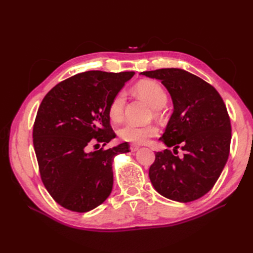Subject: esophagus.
<instances>
[{
    "instance_id": "1",
    "label": "esophagus",
    "mask_w": 253,
    "mask_h": 253,
    "mask_svg": "<svg viewBox=\"0 0 253 253\" xmlns=\"http://www.w3.org/2000/svg\"><path fill=\"white\" fill-rule=\"evenodd\" d=\"M138 149H139V147H138V145H136V144H131V145H129V150H131L132 152H135V151H137Z\"/></svg>"
}]
</instances>
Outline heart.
<instances>
[{"instance_id": "heart-1", "label": "heart", "mask_w": 253, "mask_h": 253, "mask_svg": "<svg viewBox=\"0 0 253 253\" xmlns=\"http://www.w3.org/2000/svg\"><path fill=\"white\" fill-rule=\"evenodd\" d=\"M134 91L143 100L147 101L153 109H162L168 101V95L165 88L159 83L152 80H143L136 84ZM126 104V96L124 93H118L109 105V117L114 122H119L124 117ZM158 128L155 125L138 126L135 124H126L122 126L118 135L122 140L132 143H145L150 138L156 136Z\"/></svg>"}]
</instances>
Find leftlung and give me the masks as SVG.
Listing matches in <instances>:
<instances>
[{
	"label": "left lung",
	"mask_w": 253,
	"mask_h": 253,
	"mask_svg": "<svg viewBox=\"0 0 253 253\" xmlns=\"http://www.w3.org/2000/svg\"><path fill=\"white\" fill-rule=\"evenodd\" d=\"M155 78L169 90L174 112L162 139L178 148L155 153L150 180L159 194L189 203L198 200L215 185L230 152L231 124L225 102L211 84L179 68L140 73Z\"/></svg>",
	"instance_id": "obj_1"
}]
</instances>
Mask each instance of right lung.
Listing matches in <instances>:
<instances>
[{"instance_id":"add662e5","label":"right lung","mask_w":253,"mask_h":253,"mask_svg":"<svg viewBox=\"0 0 253 253\" xmlns=\"http://www.w3.org/2000/svg\"><path fill=\"white\" fill-rule=\"evenodd\" d=\"M134 74H77L58 83L42 100L34 124V148L43 185L65 209L87 212L111 194L113 159L128 152V143L89 153L87 149L115 138L109 105Z\"/></svg>"}]
</instances>
